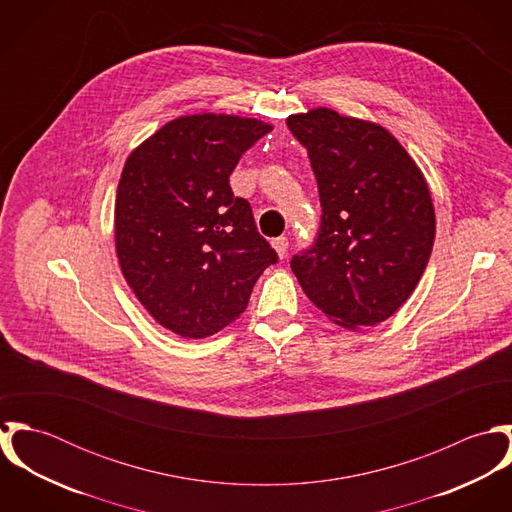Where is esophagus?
I'll return each mask as SVG.
<instances>
[{"mask_svg":"<svg viewBox=\"0 0 512 512\" xmlns=\"http://www.w3.org/2000/svg\"><path fill=\"white\" fill-rule=\"evenodd\" d=\"M272 246L276 248L278 256H280V258H284V256L288 254V246H290V240H288L286 236H278V238H274V240H272Z\"/></svg>","mask_w":512,"mask_h":512,"instance_id":"obj_1","label":"esophagus"}]
</instances>
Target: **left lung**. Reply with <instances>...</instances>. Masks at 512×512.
I'll return each instance as SVG.
<instances>
[{
	"label": "left lung",
	"mask_w": 512,
	"mask_h": 512,
	"mask_svg": "<svg viewBox=\"0 0 512 512\" xmlns=\"http://www.w3.org/2000/svg\"><path fill=\"white\" fill-rule=\"evenodd\" d=\"M317 179L321 224L292 270L337 325L388 319L416 290L436 238L428 183L382 126L315 108L288 118Z\"/></svg>",
	"instance_id": "8db88e82"
}]
</instances>
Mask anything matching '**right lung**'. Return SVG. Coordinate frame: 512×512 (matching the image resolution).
I'll return each instance as SVG.
<instances>
[{"label": "right lung", "mask_w": 512, "mask_h": 512, "mask_svg": "<svg viewBox=\"0 0 512 512\" xmlns=\"http://www.w3.org/2000/svg\"><path fill=\"white\" fill-rule=\"evenodd\" d=\"M270 124L226 114L183 116L132 151L116 195V252L136 297L165 329L203 339L248 305L278 262L252 207L228 177Z\"/></svg>", "instance_id": "obj_1"}]
</instances>
